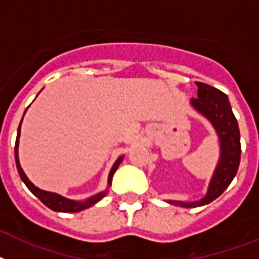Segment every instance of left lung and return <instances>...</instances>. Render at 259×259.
<instances>
[{"instance_id": "left-lung-1", "label": "left lung", "mask_w": 259, "mask_h": 259, "mask_svg": "<svg viewBox=\"0 0 259 259\" xmlns=\"http://www.w3.org/2000/svg\"><path fill=\"white\" fill-rule=\"evenodd\" d=\"M198 86V97L191 98V104L199 113L210 119V122L217 130L221 140V159L214 173L209 191L205 198L198 202H177L169 201L170 203L184 207H197L207 205L224 193L232 184L233 178L238 171L241 161V140H239L238 122L233 114L232 106L228 96L213 86L202 82H195Z\"/></svg>"}]
</instances>
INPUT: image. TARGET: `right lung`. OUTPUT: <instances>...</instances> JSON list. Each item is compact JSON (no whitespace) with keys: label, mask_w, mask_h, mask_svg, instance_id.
I'll use <instances>...</instances> for the list:
<instances>
[{"label":"right lung","mask_w":259,"mask_h":259,"mask_svg":"<svg viewBox=\"0 0 259 259\" xmlns=\"http://www.w3.org/2000/svg\"><path fill=\"white\" fill-rule=\"evenodd\" d=\"M20 126H18L16 146H14V157H16L17 170H18V174H20L21 180L24 181L25 185L29 188V190H30L31 193H33V194H34L35 197H37L42 203H44V205H46L49 209L54 210V211H62V213H77V211H81V210H85L88 209V207H90V206H93L94 203L98 202L101 198H104L105 194H106V191L94 195V197L89 198L88 201H85V202H75V201H70V199L65 198V197H61V195L56 194V193H49V191H44L41 190V189L35 188L34 185L27 180V177L24 173V170L21 169L20 162H18V137H20ZM121 162H122V157L117 159V162H115L114 166L111 167L110 174H109V185H111L113 174L115 173V170L118 169V166Z\"/></svg>","instance_id":"right-lung-1"}]
</instances>
